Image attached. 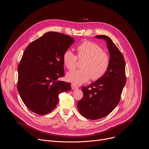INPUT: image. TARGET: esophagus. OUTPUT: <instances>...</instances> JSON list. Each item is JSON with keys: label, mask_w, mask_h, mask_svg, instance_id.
<instances>
[{"label": "esophagus", "mask_w": 149, "mask_h": 149, "mask_svg": "<svg viewBox=\"0 0 149 149\" xmlns=\"http://www.w3.org/2000/svg\"><path fill=\"white\" fill-rule=\"evenodd\" d=\"M71 88H72V90H74V89L78 88V87H77L76 86H75V85H74V84H71Z\"/></svg>", "instance_id": "34e87169"}]
</instances>
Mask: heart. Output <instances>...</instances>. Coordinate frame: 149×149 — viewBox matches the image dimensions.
Here are the masks:
<instances>
[{
  "label": "heart",
  "instance_id": "1",
  "mask_svg": "<svg viewBox=\"0 0 149 149\" xmlns=\"http://www.w3.org/2000/svg\"><path fill=\"white\" fill-rule=\"evenodd\" d=\"M77 56L70 50L63 54V65L68 70L75 68L78 59L83 61L81 68L67 73V80L75 86L86 82L91 78L96 81L102 78L110 65V57L102 48L90 41H84L77 47Z\"/></svg>",
  "mask_w": 149,
  "mask_h": 149
}]
</instances>
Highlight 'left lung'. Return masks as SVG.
I'll return each instance as SVG.
<instances>
[{
	"instance_id": "1",
	"label": "left lung",
	"mask_w": 149,
	"mask_h": 149,
	"mask_svg": "<svg viewBox=\"0 0 149 149\" xmlns=\"http://www.w3.org/2000/svg\"><path fill=\"white\" fill-rule=\"evenodd\" d=\"M95 38L107 42L110 65L102 78L87 87H82L83 98L78 102L77 107L82 116L90 120L104 117L116 108L126 83L125 62L121 52L109 36L97 35Z\"/></svg>"
}]
</instances>
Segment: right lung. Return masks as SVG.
<instances>
[{
    "label": "right lung",
    "instance_id": "right-lung-1",
    "mask_svg": "<svg viewBox=\"0 0 149 149\" xmlns=\"http://www.w3.org/2000/svg\"><path fill=\"white\" fill-rule=\"evenodd\" d=\"M74 42L65 34L49 32L26 47L17 67V90L32 112L44 115L54 109L58 95L71 90V84L58 79L64 75L63 54Z\"/></svg>",
    "mask_w": 149,
    "mask_h": 149
}]
</instances>
